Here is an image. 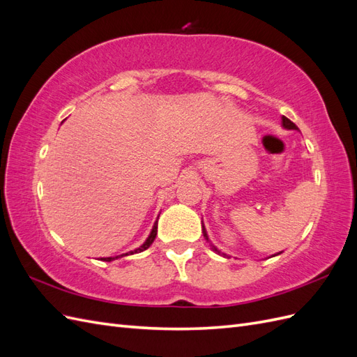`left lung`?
I'll return each instance as SVG.
<instances>
[{"label":"left lung","mask_w":357,"mask_h":357,"mask_svg":"<svg viewBox=\"0 0 357 357\" xmlns=\"http://www.w3.org/2000/svg\"><path fill=\"white\" fill-rule=\"evenodd\" d=\"M282 121H283V126H284L286 129H298V126H296V125H295L294 122H291V121H290V119H287L286 116H283V119H282ZM202 232H204V236H205V238H207V240H208V236H207V234H205V229H204ZM214 250H215V252H218V253H220V252L218 250V248H214Z\"/></svg>","instance_id":"left-lung-1"}]
</instances>
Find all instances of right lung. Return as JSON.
<instances>
[{
  "mask_svg": "<svg viewBox=\"0 0 357 357\" xmlns=\"http://www.w3.org/2000/svg\"><path fill=\"white\" fill-rule=\"evenodd\" d=\"M156 234H158V223H155V226H153V229H152V232H150V235H149V238L146 240V243L142 245V247H138V248H135L134 252H129V253H125V255H121V256H128V255H134V253H139V252H144L146 248H149L150 245H152V243L155 241V238H156ZM121 256H116V257H104L102 261H107V262H110V261H114V259H117V257H121Z\"/></svg>",
  "mask_w": 357,
  "mask_h": 357,
  "instance_id": "right-lung-1",
  "label": "right lung"
}]
</instances>
